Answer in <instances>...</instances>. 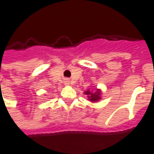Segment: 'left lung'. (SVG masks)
<instances>
[{
    "label": "left lung",
    "instance_id": "obj_1",
    "mask_svg": "<svg viewBox=\"0 0 154 154\" xmlns=\"http://www.w3.org/2000/svg\"><path fill=\"white\" fill-rule=\"evenodd\" d=\"M85 94L88 95L89 100L93 101V102H96L100 99V91L99 90H97L94 93H91L90 91L88 90L87 92H85Z\"/></svg>",
    "mask_w": 154,
    "mask_h": 154
}]
</instances>
